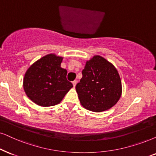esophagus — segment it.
I'll list each match as a JSON object with an SVG mask.
<instances>
[{"label": "esophagus", "mask_w": 156, "mask_h": 156, "mask_svg": "<svg viewBox=\"0 0 156 156\" xmlns=\"http://www.w3.org/2000/svg\"><path fill=\"white\" fill-rule=\"evenodd\" d=\"M72 83H73V87H76V83H77V80H73Z\"/></svg>", "instance_id": "esophagus-1"}]
</instances>
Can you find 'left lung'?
Listing matches in <instances>:
<instances>
[{"instance_id": "1", "label": "left lung", "mask_w": 156, "mask_h": 156, "mask_svg": "<svg viewBox=\"0 0 156 156\" xmlns=\"http://www.w3.org/2000/svg\"><path fill=\"white\" fill-rule=\"evenodd\" d=\"M82 75L76 89L80 104L86 109L106 111L119 101L121 79L117 70L109 61L96 55L86 62Z\"/></svg>"}]
</instances>
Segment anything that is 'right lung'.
Listing matches in <instances>:
<instances>
[{
	"instance_id": "1",
	"label": "right lung",
	"mask_w": 156,
	"mask_h": 156,
	"mask_svg": "<svg viewBox=\"0 0 156 156\" xmlns=\"http://www.w3.org/2000/svg\"><path fill=\"white\" fill-rule=\"evenodd\" d=\"M62 60L61 57L47 55L31 65L25 73L23 89L37 105H56L73 87L67 80L68 72L60 67Z\"/></svg>"
}]
</instances>
